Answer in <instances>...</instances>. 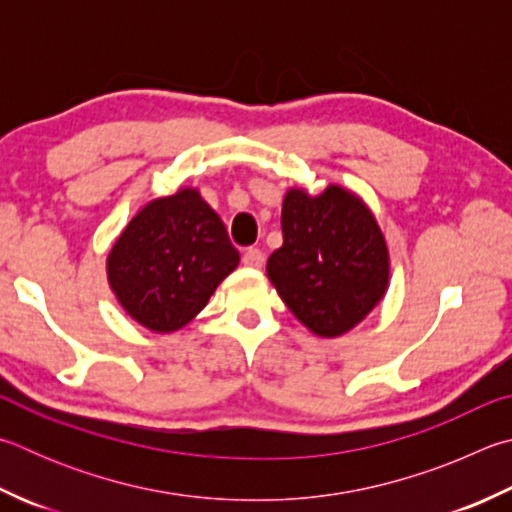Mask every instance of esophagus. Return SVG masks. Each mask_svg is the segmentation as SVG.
Masks as SVG:
<instances>
[{
    "instance_id": "obj_1",
    "label": "esophagus",
    "mask_w": 512,
    "mask_h": 512,
    "mask_svg": "<svg viewBox=\"0 0 512 512\" xmlns=\"http://www.w3.org/2000/svg\"><path fill=\"white\" fill-rule=\"evenodd\" d=\"M241 262L248 268H262L264 266V253L259 248H246V253L241 255Z\"/></svg>"
}]
</instances>
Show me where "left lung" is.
I'll list each match as a JSON object with an SVG mask.
<instances>
[{"label":"left lung","mask_w":512,"mask_h":512,"mask_svg":"<svg viewBox=\"0 0 512 512\" xmlns=\"http://www.w3.org/2000/svg\"><path fill=\"white\" fill-rule=\"evenodd\" d=\"M284 244L266 273L295 318L324 338L340 336L383 297L389 255L365 203L329 185L318 197L291 190L282 206Z\"/></svg>","instance_id":"1"}]
</instances>
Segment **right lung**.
<instances>
[{
    "label": "right lung",
    "instance_id": "1",
    "mask_svg": "<svg viewBox=\"0 0 512 512\" xmlns=\"http://www.w3.org/2000/svg\"><path fill=\"white\" fill-rule=\"evenodd\" d=\"M237 264L224 221L197 190H181L129 221L111 248L107 275L125 311L165 333L188 324Z\"/></svg>",
    "mask_w": 512,
    "mask_h": 512
}]
</instances>
